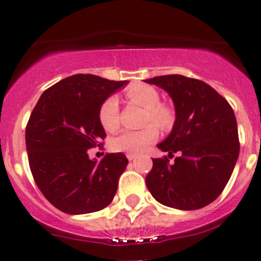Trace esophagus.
Segmentation results:
<instances>
[{
  "label": "esophagus",
  "mask_w": 261,
  "mask_h": 261,
  "mask_svg": "<svg viewBox=\"0 0 261 261\" xmlns=\"http://www.w3.org/2000/svg\"><path fill=\"white\" fill-rule=\"evenodd\" d=\"M126 158H127L128 160H134V159H136V158H138V155L130 154V152H127V154H126Z\"/></svg>",
  "instance_id": "34e87169"
}]
</instances>
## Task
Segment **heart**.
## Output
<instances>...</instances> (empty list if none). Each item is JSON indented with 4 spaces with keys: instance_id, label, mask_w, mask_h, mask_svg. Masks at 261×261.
Wrapping results in <instances>:
<instances>
[{
    "instance_id": "1",
    "label": "heart",
    "mask_w": 261,
    "mask_h": 261,
    "mask_svg": "<svg viewBox=\"0 0 261 261\" xmlns=\"http://www.w3.org/2000/svg\"><path fill=\"white\" fill-rule=\"evenodd\" d=\"M126 98L138 106L145 109L144 122L155 123L162 130H169L174 123V111L168 105L160 103V94L154 87L147 84H135L126 91ZM99 122L106 131H116L120 125L118 120V102L114 96L105 99L99 107ZM152 123L139 130H123L114 139V146L117 151L139 154L158 138V128Z\"/></svg>"
}]
</instances>
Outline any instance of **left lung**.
Segmentation results:
<instances>
[{
    "mask_svg": "<svg viewBox=\"0 0 261 261\" xmlns=\"http://www.w3.org/2000/svg\"><path fill=\"white\" fill-rule=\"evenodd\" d=\"M169 93L175 107L170 135L158 147L179 156L152 159L146 186L159 203L198 210L215 201L230 179L240 151L232 107L211 86L180 74L145 81Z\"/></svg>",
    "mask_w": 261,
    "mask_h": 261,
    "instance_id": "8db88e82",
    "label": "left lung"
}]
</instances>
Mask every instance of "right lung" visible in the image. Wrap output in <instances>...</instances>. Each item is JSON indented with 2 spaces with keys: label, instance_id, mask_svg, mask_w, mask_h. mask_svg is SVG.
<instances>
[{
  "label": "right lung",
  "instance_id": "right-lung-1",
  "mask_svg": "<svg viewBox=\"0 0 261 261\" xmlns=\"http://www.w3.org/2000/svg\"><path fill=\"white\" fill-rule=\"evenodd\" d=\"M126 84L74 74L44 91L34 107L25 133L29 165L41 193L62 212H97L114 199L127 158L112 152L97 162L88 150L106 138L99 107Z\"/></svg>",
  "mask_w": 261,
  "mask_h": 261
}]
</instances>
